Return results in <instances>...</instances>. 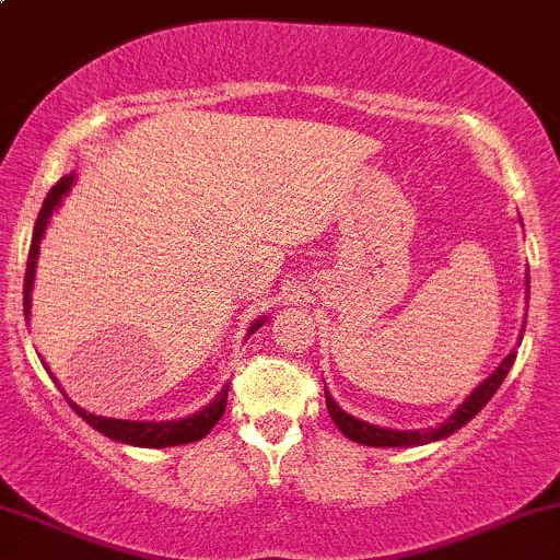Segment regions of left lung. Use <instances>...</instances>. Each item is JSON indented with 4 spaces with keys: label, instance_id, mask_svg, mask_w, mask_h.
Returning a JSON list of instances; mask_svg holds the SVG:
<instances>
[{
    "label": "left lung",
    "instance_id": "left-lung-1",
    "mask_svg": "<svg viewBox=\"0 0 560 560\" xmlns=\"http://www.w3.org/2000/svg\"><path fill=\"white\" fill-rule=\"evenodd\" d=\"M526 292H529V276H526ZM524 327H526V322H524ZM521 337H524V329H521ZM521 337H518V346H521ZM513 361H515V350H510L505 359H502V364L497 366V370L491 372L489 377L483 380V383L478 385V388L472 390L470 396L465 398V401L459 404V407L454 409L452 415L435 428H420V430L380 428V425H372V422H366V420H359V417L348 415L346 409H340V404L331 398V393L327 388H324V396H327V409H329L331 420H335V425L340 428L342 435H348L350 441H355V444L380 446V450H385V446H398V450H401V446H422V444H430V441L450 439V435L457 433L459 428L468 425L472 417H476L478 411H481L491 401V396H494L497 388H500L502 380L508 377Z\"/></svg>",
    "mask_w": 560,
    "mask_h": 560
}]
</instances>
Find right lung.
I'll list each match as a JSON object with an SVG mask.
<instances>
[{"label": "right lung", "instance_id": "obj_1", "mask_svg": "<svg viewBox=\"0 0 560 560\" xmlns=\"http://www.w3.org/2000/svg\"><path fill=\"white\" fill-rule=\"evenodd\" d=\"M73 180H77V172L60 177V180L50 188V194H47L45 205H42V210H39V218H36L34 236H31L28 262H26V281H23V313H26V322L31 316V290H34L36 260H39V244H42V238H45L47 223H50L52 212L58 210L60 201H63V196L71 190ZM266 318H257V322L249 327L247 337L255 335V331L266 324ZM42 364H45V361H42ZM47 370H50V366H47ZM55 383H58V380H55ZM58 388H60V383H58ZM225 401H229V385H225V388L220 390L205 409L194 411V415H188V417H180V420H116V417L92 415V411L82 409L79 404H73L69 398L73 411H77L84 422H90L92 428L101 430L103 435H108L110 441H119V444H130V446H145V450H164V446H180V444H190V441H201L214 425H218L220 417H223Z\"/></svg>", "mask_w": 560, "mask_h": 560}]
</instances>
